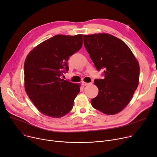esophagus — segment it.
<instances>
[{
	"mask_svg": "<svg viewBox=\"0 0 157 157\" xmlns=\"http://www.w3.org/2000/svg\"><path fill=\"white\" fill-rule=\"evenodd\" d=\"M82 86H86L89 85L90 83H87V82H82Z\"/></svg>",
	"mask_w": 157,
	"mask_h": 157,
	"instance_id": "34e87169",
	"label": "esophagus"
}]
</instances>
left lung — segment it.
<instances>
[{
	"label": "left lung",
	"instance_id": "obj_1",
	"mask_svg": "<svg viewBox=\"0 0 157 157\" xmlns=\"http://www.w3.org/2000/svg\"><path fill=\"white\" fill-rule=\"evenodd\" d=\"M84 44L96 69H105V78L94 82L99 93L92 106L106 115L121 112L139 84V63L127 45L112 35H85Z\"/></svg>",
	"mask_w": 157,
	"mask_h": 157
}]
</instances>
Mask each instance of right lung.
Masks as SVG:
<instances>
[{
  "mask_svg": "<svg viewBox=\"0 0 157 157\" xmlns=\"http://www.w3.org/2000/svg\"><path fill=\"white\" fill-rule=\"evenodd\" d=\"M82 43V34L56 35L27 55L24 64L25 91L42 114L60 118L71 110L80 84L60 77L69 70L68 58L81 49Z\"/></svg>",
  "mask_w": 157,
  "mask_h": 157,
  "instance_id": "obj_1",
  "label": "right lung"
}]
</instances>
